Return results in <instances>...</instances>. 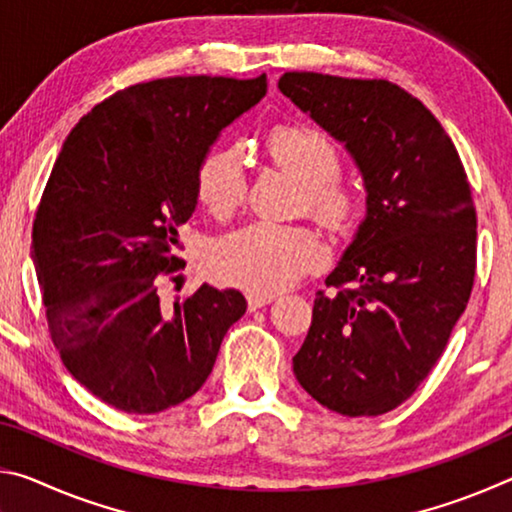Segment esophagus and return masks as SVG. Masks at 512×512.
Listing matches in <instances>:
<instances>
[{
  "instance_id": "34e87169",
  "label": "esophagus",
  "mask_w": 512,
  "mask_h": 512,
  "mask_svg": "<svg viewBox=\"0 0 512 512\" xmlns=\"http://www.w3.org/2000/svg\"><path fill=\"white\" fill-rule=\"evenodd\" d=\"M246 300H248V307L250 309H259V307H266V305H271V302L275 300V296L273 293H248L246 296Z\"/></svg>"
}]
</instances>
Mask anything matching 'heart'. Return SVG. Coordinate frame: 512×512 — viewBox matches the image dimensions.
<instances>
[{
    "mask_svg": "<svg viewBox=\"0 0 512 512\" xmlns=\"http://www.w3.org/2000/svg\"><path fill=\"white\" fill-rule=\"evenodd\" d=\"M268 151L305 185L311 210L334 225L352 219L359 192L339 176L341 151L332 137L314 126H277L268 135ZM196 192L212 214L235 212L248 194L244 146L232 142L207 153L196 173ZM325 259L327 248L314 230L255 221L214 239L205 253V271L230 287L271 293L291 287Z\"/></svg>",
    "mask_w": 512,
    "mask_h": 512,
    "instance_id": "heart-1",
    "label": "heart"
}]
</instances>
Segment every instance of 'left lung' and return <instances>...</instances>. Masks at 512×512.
<instances>
[{
	"label": "left lung",
	"mask_w": 512,
	"mask_h": 512,
	"mask_svg": "<svg viewBox=\"0 0 512 512\" xmlns=\"http://www.w3.org/2000/svg\"><path fill=\"white\" fill-rule=\"evenodd\" d=\"M345 144L366 219L318 291L293 357L300 386L350 418L409 400L443 354L476 271V210L454 142L413 94L384 79L287 72L277 83Z\"/></svg>",
	"instance_id": "left-lung-1"
}]
</instances>
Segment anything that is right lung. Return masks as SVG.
Returning <instances> with one entry per match:
<instances>
[{"mask_svg": "<svg viewBox=\"0 0 512 512\" xmlns=\"http://www.w3.org/2000/svg\"><path fill=\"white\" fill-rule=\"evenodd\" d=\"M266 94V74L135 83L72 128L33 221V262L51 341L76 381L126 413L192 397L228 329L246 314L235 289L203 284L162 305L178 280V228L196 173L232 119Z\"/></svg>", "mask_w": 512, "mask_h": 512, "instance_id": "1", "label": "right lung"}]
</instances>
